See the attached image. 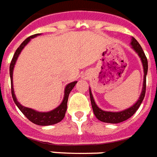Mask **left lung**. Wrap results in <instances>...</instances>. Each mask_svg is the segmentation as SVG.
Masks as SVG:
<instances>
[{
  "label": "left lung",
  "mask_w": 157,
  "mask_h": 157,
  "mask_svg": "<svg viewBox=\"0 0 157 157\" xmlns=\"http://www.w3.org/2000/svg\"><path fill=\"white\" fill-rule=\"evenodd\" d=\"M130 44L132 46V48L135 50V52H137L139 57H140L141 61H142L143 66H144V84H143V89L142 92L140 94V96L138 101L135 103V105L131 106L129 109H126L125 110H122L121 112H107V111H104V110L100 109V108L96 105L95 100L93 99L92 94H91V89H89V93H90V98H91V107L93 109L94 114L96 117V118L100 120V121H103V122H107V123H119L121 121H124L130 118V117L133 116L138 109L140 108L141 103L144 100V96H145V92H146V77L147 73V59L145 53H144V50L141 48L140 44H139L136 40L134 37L131 39V42Z\"/></svg>",
  "instance_id": "left-lung-1"
}]
</instances>
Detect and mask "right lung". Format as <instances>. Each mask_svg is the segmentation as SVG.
<instances>
[{"label":"right lung","mask_w":157,"mask_h":157,"mask_svg":"<svg viewBox=\"0 0 157 157\" xmlns=\"http://www.w3.org/2000/svg\"><path fill=\"white\" fill-rule=\"evenodd\" d=\"M39 34H36L33 36H30L28 38H27L23 42H22L20 46L17 48L16 52H15L14 55H13L12 61H11L10 66V80H11V93H12V97L14 101L15 105H17V108L19 109L20 111L24 114L25 116L27 117V119H29L31 122L39 125V126H50V125H54L56 123H58L64 118L65 114H66V109H67V101H68L69 95L71 93V91H72V89L74 88V86L77 83V81L71 82L69 84L66 85V88H65V94H64V98L62 102L58 107L56 108L55 109L49 111L47 113H41L37 112L36 110L31 109L29 108L24 107L19 104V102H17L16 96L14 95V91H13V67H14L15 62L17 61V57L19 56L20 52L23 49V48L28 44V42L31 40V39L36 37L38 36Z\"/></svg>","instance_id":"1"}]
</instances>
